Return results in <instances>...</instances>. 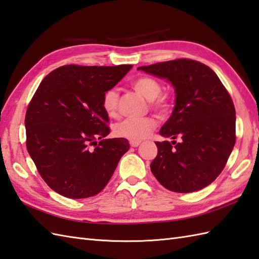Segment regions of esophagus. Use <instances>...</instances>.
<instances>
[{
    "label": "esophagus",
    "mask_w": 259,
    "mask_h": 259,
    "mask_svg": "<svg viewBox=\"0 0 259 259\" xmlns=\"http://www.w3.org/2000/svg\"><path fill=\"white\" fill-rule=\"evenodd\" d=\"M130 144L132 147H137L141 144V141H130Z\"/></svg>",
    "instance_id": "obj_1"
}]
</instances>
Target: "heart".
I'll return each instance as SVG.
<instances>
[{
    "label": "heart",
    "instance_id": "obj_1",
    "mask_svg": "<svg viewBox=\"0 0 259 259\" xmlns=\"http://www.w3.org/2000/svg\"><path fill=\"white\" fill-rule=\"evenodd\" d=\"M132 88L137 93L144 96L148 101L149 107L159 114H168L174 106L173 99L166 93H160L163 86L156 78L151 76L137 77L132 82ZM118 94L115 90H108L103 94L102 107L110 117L117 115ZM157 126V122L153 116L137 119H124L114 126V133L118 137L131 141H140L145 139Z\"/></svg>",
    "mask_w": 259,
    "mask_h": 259
}]
</instances>
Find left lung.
I'll return each mask as SVG.
<instances>
[{
	"label": "left lung",
	"mask_w": 259,
	"mask_h": 259,
	"mask_svg": "<svg viewBox=\"0 0 259 259\" xmlns=\"http://www.w3.org/2000/svg\"><path fill=\"white\" fill-rule=\"evenodd\" d=\"M167 78L176 91V105L159 134L180 139L156 142L153 175L168 191L192 193L222 173L236 142V112L231 95L207 65L176 59L140 66Z\"/></svg>",
	"instance_id": "left-lung-1"
}]
</instances>
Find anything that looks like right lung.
<instances>
[{
	"instance_id": "right-lung-1",
	"label": "right lung",
	"mask_w": 259,
	"mask_h": 259,
	"mask_svg": "<svg viewBox=\"0 0 259 259\" xmlns=\"http://www.w3.org/2000/svg\"><path fill=\"white\" fill-rule=\"evenodd\" d=\"M131 68L63 65L34 93L25 114L26 148L44 182L62 196L99 194L130 149L126 139H103L111 128L102 99Z\"/></svg>"
}]
</instances>
